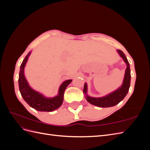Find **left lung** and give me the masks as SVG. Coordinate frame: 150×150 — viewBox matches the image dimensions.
<instances>
[{
    "label": "left lung",
    "mask_w": 150,
    "mask_h": 150,
    "mask_svg": "<svg viewBox=\"0 0 150 150\" xmlns=\"http://www.w3.org/2000/svg\"><path fill=\"white\" fill-rule=\"evenodd\" d=\"M117 52L118 53L120 56L123 59L127 66L125 70V77L120 87L115 90L114 91L102 97L94 98L90 96L88 94V84L87 83H85L83 89V93L84 94L85 98L88 103L93 104V105L101 108H108L114 106L120 103L125 98L126 94L128 93L131 82V71L129 64L123 52L118 49L117 50Z\"/></svg>",
    "instance_id": "obj_1"
}]
</instances>
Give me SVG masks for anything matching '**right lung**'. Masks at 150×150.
<instances>
[{
    "label": "right lung",
    "mask_w": 150,
    "mask_h": 150,
    "mask_svg": "<svg viewBox=\"0 0 150 150\" xmlns=\"http://www.w3.org/2000/svg\"><path fill=\"white\" fill-rule=\"evenodd\" d=\"M30 51L22 61L20 67L19 74V87L21 96L29 105L35 110L39 111H53L59 108L64 99V93L67 86L71 82L72 79L64 81L59 86L58 94L52 98L45 96L44 94L32 88L24 74V68L30 55Z\"/></svg>",
    "instance_id": "1"
}]
</instances>
